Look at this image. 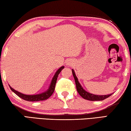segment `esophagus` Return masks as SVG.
Masks as SVG:
<instances>
[{
  "label": "esophagus",
  "mask_w": 131,
  "mask_h": 131,
  "mask_svg": "<svg viewBox=\"0 0 131 131\" xmlns=\"http://www.w3.org/2000/svg\"><path fill=\"white\" fill-rule=\"evenodd\" d=\"M69 64H70V63H69V62H68V65H69Z\"/></svg>",
  "instance_id": "esophagus-1"
}]
</instances>
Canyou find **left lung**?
Instances as JSON below:
<instances>
[{
    "instance_id": "obj_1",
    "label": "left lung",
    "mask_w": 131,
    "mask_h": 131,
    "mask_svg": "<svg viewBox=\"0 0 131 131\" xmlns=\"http://www.w3.org/2000/svg\"><path fill=\"white\" fill-rule=\"evenodd\" d=\"M72 71L73 75V77L74 78L75 83H76L77 92H78L80 95L82 97H83L84 99H87V100L91 101H103V100H104V99H105L106 98H107V97H108L109 96H110L111 95H112V94H110V95H96L90 94V93L85 91L84 90L83 88H82L81 85H80V84L79 83L78 79H77L76 74H75L74 70L72 69Z\"/></svg>"
}]
</instances>
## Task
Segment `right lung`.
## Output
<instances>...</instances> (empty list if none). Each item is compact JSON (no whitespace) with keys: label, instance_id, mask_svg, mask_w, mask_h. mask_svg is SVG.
<instances>
[{"label":"right lung","instance_id":"add662e5","mask_svg":"<svg viewBox=\"0 0 131 131\" xmlns=\"http://www.w3.org/2000/svg\"><path fill=\"white\" fill-rule=\"evenodd\" d=\"M63 68H64V66H62V67L60 68L57 71V72L55 73L54 76L52 80L51 83L50 84L49 89H48V91H47L46 92L42 93V94H38V95H25V94H22L21 92H18L17 91H15V90H14L13 88L11 87L10 85L9 87L10 88L11 90H12L13 92H14L15 94L17 95V96H18L19 97H21V98L23 99L25 101H29V102L30 101L34 102V101H40L46 100V99H47L48 97H50L51 96L52 94L54 93L58 76L59 74L60 73L61 70H62Z\"/></svg>","mask_w":131,"mask_h":131}]
</instances>
